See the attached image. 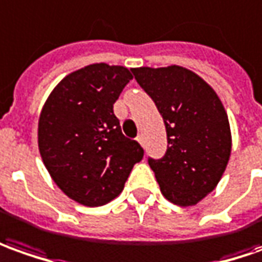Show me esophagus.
Returning <instances> with one entry per match:
<instances>
[{
  "mask_svg": "<svg viewBox=\"0 0 262 262\" xmlns=\"http://www.w3.org/2000/svg\"><path fill=\"white\" fill-rule=\"evenodd\" d=\"M137 141L140 142L141 147H144V138H142V135H138V137H137Z\"/></svg>",
  "mask_w": 262,
  "mask_h": 262,
  "instance_id": "34e87169",
  "label": "esophagus"
}]
</instances>
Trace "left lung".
<instances>
[{
  "label": "left lung",
  "instance_id": "left-lung-1",
  "mask_svg": "<svg viewBox=\"0 0 262 262\" xmlns=\"http://www.w3.org/2000/svg\"><path fill=\"white\" fill-rule=\"evenodd\" d=\"M164 118L168 148L148 160L162 195L181 207L214 191L231 155L228 115L214 88L180 66L131 70Z\"/></svg>",
  "mask_w": 262,
  "mask_h": 262
}]
</instances>
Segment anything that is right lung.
I'll return each instance as SVG.
<instances>
[{"label": "right lung", "mask_w": 262, "mask_h": 262, "mask_svg": "<svg viewBox=\"0 0 262 262\" xmlns=\"http://www.w3.org/2000/svg\"><path fill=\"white\" fill-rule=\"evenodd\" d=\"M133 79L125 67L91 64L68 74L38 120V149L52 181L71 200L100 207L120 195L141 145L121 133L114 102Z\"/></svg>", "instance_id": "add662e5"}]
</instances>
